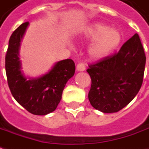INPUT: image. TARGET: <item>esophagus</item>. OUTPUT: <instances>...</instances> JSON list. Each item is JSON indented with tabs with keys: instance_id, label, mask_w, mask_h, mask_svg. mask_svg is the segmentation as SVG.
Listing matches in <instances>:
<instances>
[{
	"instance_id": "obj_1",
	"label": "esophagus",
	"mask_w": 149,
	"mask_h": 149,
	"mask_svg": "<svg viewBox=\"0 0 149 149\" xmlns=\"http://www.w3.org/2000/svg\"><path fill=\"white\" fill-rule=\"evenodd\" d=\"M76 70L78 71H84V70H85V65L83 63H79L77 65Z\"/></svg>"
}]
</instances>
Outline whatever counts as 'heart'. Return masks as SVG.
<instances>
[{
  "mask_svg": "<svg viewBox=\"0 0 149 149\" xmlns=\"http://www.w3.org/2000/svg\"><path fill=\"white\" fill-rule=\"evenodd\" d=\"M83 39L92 42L88 49V53L93 60H101L107 56L120 42V32L101 23H96L84 29Z\"/></svg>",
  "mask_w": 149,
  "mask_h": 149,
  "instance_id": "obj_1",
  "label": "heart"
}]
</instances>
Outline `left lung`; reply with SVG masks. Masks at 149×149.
I'll list each match as a JSON object with an SVG mask.
<instances>
[{"mask_svg":"<svg viewBox=\"0 0 149 149\" xmlns=\"http://www.w3.org/2000/svg\"><path fill=\"white\" fill-rule=\"evenodd\" d=\"M146 56L137 33L120 51L88 65L92 80L88 100L104 113L117 112L134 99L142 86Z\"/></svg>","mask_w":149,"mask_h":149,"instance_id":"8db88e82","label":"left lung"}]
</instances>
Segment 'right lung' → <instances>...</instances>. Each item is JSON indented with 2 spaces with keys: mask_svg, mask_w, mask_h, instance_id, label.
<instances>
[{
  "mask_svg": "<svg viewBox=\"0 0 149 149\" xmlns=\"http://www.w3.org/2000/svg\"><path fill=\"white\" fill-rule=\"evenodd\" d=\"M29 22L13 32L6 55L7 82L15 99L33 115H47L54 111L61 99L67 81L74 74L75 65L71 59L58 61L43 76L27 79L21 72L19 49Z\"/></svg>",
  "mask_w": 149,
  "mask_h": 149,
  "instance_id": "1",
  "label": "right lung"
}]
</instances>
